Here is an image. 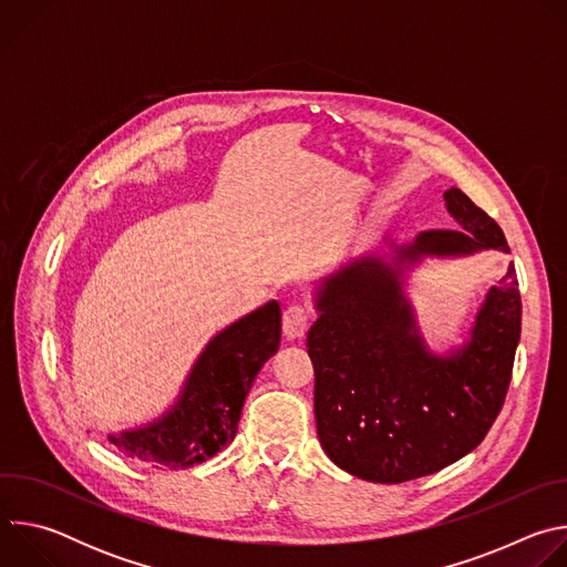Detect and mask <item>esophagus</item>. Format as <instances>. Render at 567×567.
<instances>
[{"instance_id":"1","label":"esophagus","mask_w":567,"mask_h":567,"mask_svg":"<svg viewBox=\"0 0 567 567\" xmlns=\"http://www.w3.org/2000/svg\"><path fill=\"white\" fill-rule=\"evenodd\" d=\"M309 318H311V307L307 300L302 298H293L285 311H282V330L287 339H298L305 334L307 326H309Z\"/></svg>"}]
</instances>
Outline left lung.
<instances>
[{"mask_svg": "<svg viewBox=\"0 0 567 567\" xmlns=\"http://www.w3.org/2000/svg\"><path fill=\"white\" fill-rule=\"evenodd\" d=\"M457 228L424 230L394 260L363 256L322 282L307 332L320 446L343 471L383 484L437 473L489 433L520 339L516 267L489 289L471 339L449 357L426 350L401 291V265L424 256L509 251L503 228L462 190L444 193Z\"/></svg>", "mask_w": 567, "mask_h": 567, "instance_id": "left-lung-1", "label": "left lung"}]
</instances>
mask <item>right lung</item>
Instances as JSON below:
<instances>
[{"label": "right lung", "mask_w": 567, "mask_h": 567, "mask_svg": "<svg viewBox=\"0 0 567 567\" xmlns=\"http://www.w3.org/2000/svg\"><path fill=\"white\" fill-rule=\"evenodd\" d=\"M280 332L276 300L239 318L206 346L179 401L164 417L107 440L154 468L177 471L206 462L233 442L245 399L260 368L278 352Z\"/></svg>", "instance_id": "right-lung-1"}]
</instances>
